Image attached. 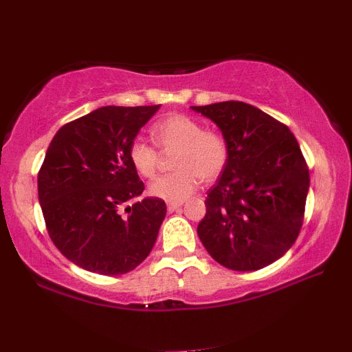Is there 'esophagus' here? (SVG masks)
Listing matches in <instances>:
<instances>
[{
	"label": "esophagus",
	"instance_id": "1",
	"mask_svg": "<svg viewBox=\"0 0 352 352\" xmlns=\"http://www.w3.org/2000/svg\"><path fill=\"white\" fill-rule=\"evenodd\" d=\"M182 204H184V202H168V204H167V210H168V211H175V210H177L179 207H182Z\"/></svg>",
	"mask_w": 352,
	"mask_h": 352
}]
</instances>
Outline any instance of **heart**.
<instances>
[{
  "instance_id": "heart-1",
  "label": "heart",
  "mask_w": 352,
  "mask_h": 352,
  "mask_svg": "<svg viewBox=\"0 0 352 352\" xmlns=\"http://www.w3.org/2000/svg\"><path fill=\"white\" fill-rule=\"evenodd\" d=\"M150 136L161 150H176L175 173L156 177L148 187L150 195L162 201H185L197 190L201 179L214 181L228 161V144L223 135L216 130H204L197 119L187 115L161 119L153 124ZM129 161L141 176H155L157 153L141 139L130 144Z\"/></svg>"
}]
</instances>
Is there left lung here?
I'll return each mask as SVG.
<instances>
[{
  "mask_svg": "<svg viewBox=\"0 0 352 352\" xmlns=\"http://www.w3.org/2000/svg\"><path fill=\"white\" fill-rule=\"evenodd\" d=\"M228 144V161L205 199L197 236L217 263L256 271L293 247L302 228L309 171L287 125L241 101L190 107Z\"/></svg>",
  "mask_w": 352,
  "mask_h": 352,
  "instance_id": "1",
  "label": "left lung"
}]
</instances>
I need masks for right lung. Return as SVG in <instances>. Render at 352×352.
Returning a JSON list of instances; mask_svg holds the SVG:
<instances>
[{"mask_svg": "<svg viewBox=\"0 0 352 352\" xmlns=\"http://www.w3.org/2000/svg\"><path fill=\"white\" fill-rule=\"evenodd\" d=\"M161 105H107L63 125L38 175V197L49 236L79 268L125 274L145 261L167 213L144 184L129 147Z\"/></svg>", "mask_w": 352, "mask_h": 352, "instance_id": "add662e5", "label": "right lung"}]
</instances>
